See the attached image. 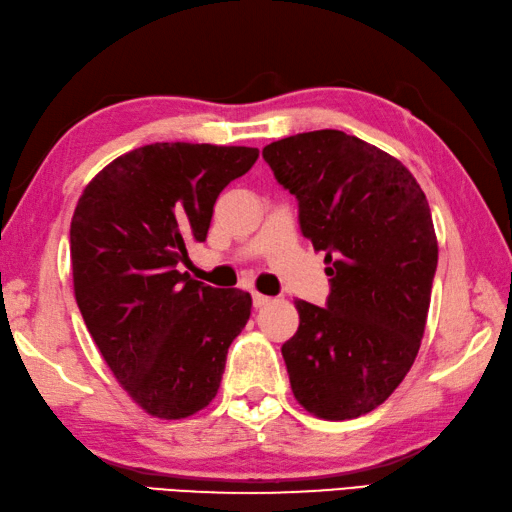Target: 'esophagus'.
Returning a JSON list of instances; mask_svg holds the SVG:
<instances>
[{
    "label": "esophagus",
    "instance_id": "esophagus-1",
    "mask_svg": "<svg viewBox=\"0 0 512 512\" xmlns=\"http://www.w3.org/2000/svg\"><path fill=\"white\" fill-rule=\"evenodd\" d=\"M268 302H271V297H266L262 293H253V306H255V309H262V306H266Z\"/></svg>",
    "mask_w": 512,
    "mask_h": 512
}]
</instances>
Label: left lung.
Here are the masks:
<instances>
[{"label": "left lung", "mask_w": 512, "mask_h": 512, "mask_svg": "<svg viewBox=\"0 0 512 512\" xmlns=\"http://www.w3.org/2000/svg\"><path fill=\"white\" fill-rule=\"evenodd\" d=\"M262 156L329 264L327 304L297 300L300 327L282 345L293 394L329 421L362 416L421 347L439 262L430 206L401 161L338 129L282 138Z\"/></svg>", "instance_id": "left-lung-1"}]
</instances>
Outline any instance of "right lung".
<instances>
[{"label":"right lung","instance_id":"add662e5","mask_svg":"<svg viewBox=\"0 0 512 512\" xmlns=\"http://www.w3.org/2000/svg\"><path fill=\"white\" fill-rule=\"evenodd\" d=\"M257 147L152 143L96 174L71 219L73 291L91 338L145 412L185 418L217 396L250 293L179 273L219 192Z\"/></svg>","mask_w":512,"mask_h":512}]
</instances>
